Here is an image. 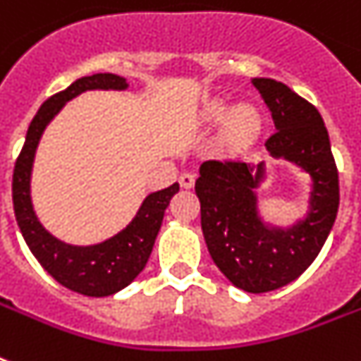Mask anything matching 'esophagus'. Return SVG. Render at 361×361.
I'll return each mask as SVG.
<instances>
[{
    "instance_id": "34e87169",
    "label": "esophagus",
    "mask_w": 361,
    "mask_h": 361,
    "mask_svg": "<svg viewBox=\"0 0 361 361\" xmlns=\"http://www.w3.org/2000/svg\"><path fill=\"white\" fill-rule=\"evenodd\" d=\"M195 174H191V172H183V174L180 176V185L183 187V189H191L192 185H195Z\"/></svg>"
}]
</instances>
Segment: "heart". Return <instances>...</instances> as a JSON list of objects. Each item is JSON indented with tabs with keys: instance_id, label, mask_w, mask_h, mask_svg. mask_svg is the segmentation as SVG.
I'll return each mask as SVG.
<instances>
[{
	"instance_id": "heart-1",
	"label": "heart",
	"mask_w": 361,
	"mask_h": 361,
	"mask_svg": "<svg viewBox=\"0 0 361 361\" xmlns=\"http://www.w3.org/2000/svg\"><path fill=\"white\" fill-rule=\"evenodd\" d=\"M200 123L206 127H219L226 125L225 144L228 149H241L257 136L260 129V114L252 104L232 106L226 101H214L208 104L200 114Z\"/></svg>"
}]
</instances>
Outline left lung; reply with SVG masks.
Returning <instances> with one entry per match:
<instances>
[{"mask_svg": "<svg viewBox=\"0 0 361 361\" xmlns=\"http://www.w3.org/2000/svg\"><path fill=\"white\" fill-rule=\"evenodd\" d=\"M252 86L275 125L266 140L268 155L285 159L311 178L307 212L288 226L264 221L257 192L268 178L264 161H206L195 191L215 266L234 286L260 294L298 279L317 258L336 223L339 178L319 110L283 82L252 78Z\"/></svg>", "mask_w": 361, "mask_h": 361, "instance_id": "obj_1", "label": "left lung"}]
</instances>
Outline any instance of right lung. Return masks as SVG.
I'll return each instance as SVG.
<instances>
[{
  "label": "right lung",
  "mask_w": 361,
  "mask_h": 361,
  "mask_svg": "<svg viewBox=\"0 0 361 361\" xmlns=\"http://www.w3.org/2000/svg\"><path fill=\"white\" fill-rule=\"evenodd\" d=\"M129 82L112 73H97L82 76L67 90L56 93L42 103L35 118L31 120L22 152H20L13 174V204L16 223L25 243L42 268L58 281L59 285L84 296L103 298L120 292L136 279L152 255L153 243L163 223L164 209L170 198L180 191V185L166 187L149 192L142 200L129 225L109 240L93 245H73L59 240L44 228L31 200V172L37 147L48 123L61 112L71 99L92 90H114L125 92Z\"/></svg>",
  "instance_id": "obj_1"
}]
</instances>
